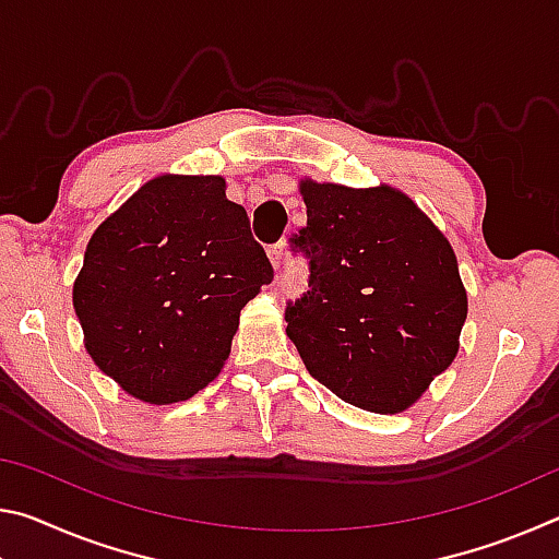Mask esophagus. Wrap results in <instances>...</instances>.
Returning <instances> with one entry per match:
<instances>
[{
	"label": "esophagus",
	"instance_id": "1",
	"mask_svg": "<svg viewBox=\"0 0 559 559\" xmlns=\"http://www.w3.org/2000/svg\"><path fill=\"white\" fill-rule=\"evenodd\" d=\"M269 259H271V263H273V269L278 271L281 263H283V243H281V241L269 246Z\"/></svg>",
	"mask_w": 559,
	"mask_h": 559
}]
</instances>
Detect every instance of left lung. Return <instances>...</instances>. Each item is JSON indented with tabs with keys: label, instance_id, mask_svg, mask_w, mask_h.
<instances>
[{
	"label": "left lung",
	"instance_id": "left-lung-1",
	"mask_svg": "<svg viewBox=\"0 0 559 559\" xmlns=\"http://www.w3.org/2000/svg\"><path fill=\"white\" fill-rule=\"evenodd\" d=\"M308 224L293 236L308 293L286 306V333L308 372L340 400L400 414L453 362L468 298L456 253L394 187L300 179Z\"/></svg>",
	"mask_w": 559,
	"mask_h": 559
}]
</instances>
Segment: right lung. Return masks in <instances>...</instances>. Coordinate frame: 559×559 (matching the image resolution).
<instances>
[{"label": "right lung", "mask_w": 559, "mask_h": 559, "mask_svg": "<svg viewBox=\"0 0 559 559\" xmlns=\"http://www.w3.org/2000/svg\"><path fill=\"white\" fill-rule=\"evenodd\" d=\"M271 278L224 177L159 175L93 231L73 308L100 372L175 404L222 372L241 308Z\"/></svg>", "instance_id": "1"}]
</instances>
